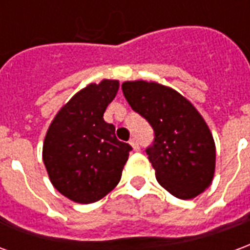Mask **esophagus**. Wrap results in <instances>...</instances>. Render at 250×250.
Instances as JSON below:
<instances>
[{
	"instance_id": "34e87169",
	"label": "esophagus",
	"mask_w": 250,
	"mask_h": 250,
	"mask_svg": "<svg viewBox=\"0 0 250 250\" xmlns=\"http://www.w3.org/2000/svg\"><path fill=\"white\" fill-rule=\"evenodd\" d=\"M130 145L132 146V148H134L135 151H139V148H141V147H139V143H138V141H136V139H131Z\"/></svg>"
}]
</instances>
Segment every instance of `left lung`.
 <instances>
[{"label": "left lung", "mask_w": 250, "mask_h": 250, "mask_svg": "<svg viewBox=\"0 0 250 250\" xmlns=\"http://www.w3.org/2000/svg\"><path fill=\"white\" fill-rule=\"evenodd\" d=\"M122 89L131 108L154 130L146 152L161 186L181 199L209 188L215 168L214 139L193 104L159 83L125 82Z\"/></svg>", "instance_id": "8db88e82"}]
</instances>
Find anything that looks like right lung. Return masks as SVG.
<instances>
[{"instance_id":"right-lung-1","label":"right lung","mask_w":250,"mask_h":250,"mask_svg":"<svg viewBox=\"0 0 250 250\" xmlns=\"http://www.w3.org/2000/svg\"><path fill=\"white\" fill-rule=\"evenodd\" d=\"M118 89V80L88 84L57 112L46 132L42 161L49 179L77 204L96 202L119 184L132 150L103 119Z\"/></svg>"}]
</instances>
